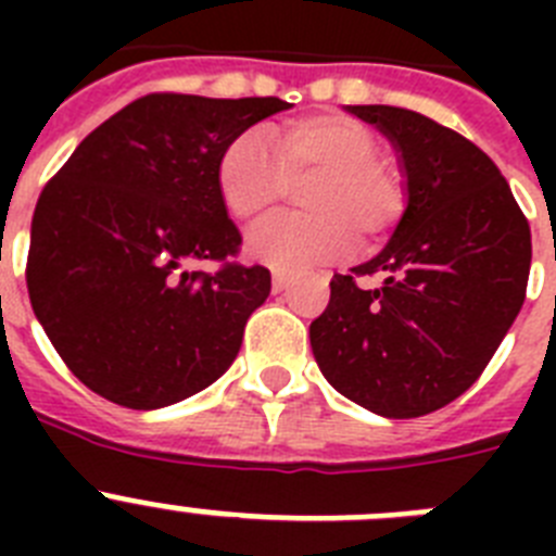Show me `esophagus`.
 <instances>
[{"mask_svg": "<svg viewBox=\"0 0 556 556\" xmlns=\"http://www.w3.org/2000/svg\"><path fill=\"white\" fill-rule=\"evenodd\" d=\"M289 283H292V278L283 273H275L273 275V292H283V289H289Z\"/></svg>", "mask_w": 556, "mask_h": 556, "instance_id": "1", "label": "esophagus"}]
</instances>
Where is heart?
Masks as SVG:
<instances>
[{
	"label": "heart",
	"instance_id": "heart-1",
	"mask_svg": "<svg viewBox=\"0 0 556 556\" xmlns=\"http://www.w3.org/2000/svg\"><path fill=\"white\" fill-rule=\"evenodd\" d=\"M236 136L217 159L214 184L236 223H255L304 189L306 214L262 223L248 236V255L278 273H306L331 264L362 239L384 242L409 208V178L381 155L376 132L345 113H308L267 130Z\"/></svg>",
	"mask_w": 556,
	"mask_h": 556
}]
</instances>
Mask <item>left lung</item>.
I'll list each match as a JSON object with an SVG mask.
<instances>
[{"instance_id": "8db88e82", "label": "left lung", "mask_w": 556, "mask_h": 556, "mask_svg": "<svg viewBox=\"0 0 556 556\" xmlns=\"http://www.w3.org/2000/svg\"><path fill=\"white\" fill-rule=\"evenodd\" d=\"M351 113L401 150L409 208L376 258L333 275L312 351L358 406L420 417L470 390L507 337L527 298L532 233L498 166L462 132L395 105Z\"/></svg>"}]
</instances>
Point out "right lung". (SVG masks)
<instances>
[{"instance_id": "obj_1", "label": "right lung", "mask_w": 556, "mask_h": 556, "mask_svg": "<svg viewBox=\"0 0 556 556\" xmlns=\"http://www.w3.org/2000/svg\"><path fill=\"white\" fill-rule=\"evenodd\" d=\"M278 97L155 94L88 132L33 214L27 292L88 390L159 409L217 381L267 301L269 269L236 262L242 236L214 184L219 152ZM214 261L217 270L191 263Z\"/></svg>"}]
</instances>
